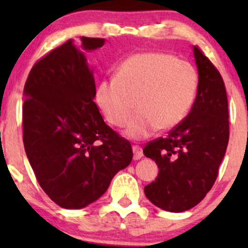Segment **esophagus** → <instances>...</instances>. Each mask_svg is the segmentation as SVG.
Instances as JSON below:
<instances>
[{
  "instance_id": "esophagus-1",
  "label": "esophagus",
  "mask_w": 248,
  "mask_h": 248,
  "mask_svg": "<svg viewBox=\"0 0 248 248\" xmlns=\"http://www.w3.org/2000/svg\"><path fill=\"white\" fill-rule=\"evenodd\" d=\"M132 149L134 153V160H140L142 156H143V150H142V148L140 146H133Z\"/></svg>"
}]
</instances>
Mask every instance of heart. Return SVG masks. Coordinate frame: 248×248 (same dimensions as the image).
I'll return each mask as SVG.
<instances>
[{
	"instance_id": "obj_1",
	"label": "heart",
	"mask_w": 248,
	"mask_h": 248,
	"mask_svg": "<svg viewBox=\"0 0 248 248\" xmlns=\"http://www.w3.org/2000/svg\"><path fill=\"white\" fill-rule=\"evenodd\" d=\"M197 75L189 62L162 52H142L128 57L114 79H104L95 99L107 121L121 127L138 114L127 135L143 139L156 129L177 127L191 109L197 93Z\"/></svg>"
}]
</instances>
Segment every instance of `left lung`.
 Listing matches in <instances>:
<instances>
[{
	"label": "left lung",
	"instance_id": "obj_1",
	"mask_svg": "<svg viewBox=\"0 0 248 248\" xmlns=\"http://www.w3.org/2000/svg\"><path fill=\"white\" fill-rule=\"evenodd\" d=\"M197 95L191 110L167 138L148 142L147 157L158 175L144 186L147 198L162 210L183 212L196 206L211 190L229 143V105L219 71L198 46Z\"/></svg>",
	"mask_w": 248,
	"mask_h": 248
}]
</instances>
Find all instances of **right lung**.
<instances>
[{"instance_id":"add662e5","label":"right lung","mask_w":248,"mask_h":248,"mask_svg":"<svg viewBox=\"0 0 248 248\" xmlns=\"http://www.w3.org/2000/svg\"><path fill=\"white\" fill-rule=\"evenodd\" d=\"M104 43L81 37L86 51ZM94 96L93 71L72 39L39 59L24 85L25 153L39 186L64 209L100 198L133 158L129 141L105 124Z\"/></svg>"}]
</instances>
